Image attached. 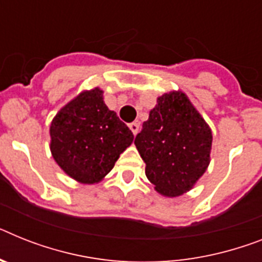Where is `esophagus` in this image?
Here are the masks:
<instances>
[{
    "label": "esophagus",
    "instance_id": "obj_1",
    "mask_svg": "<svg viewBox=\"0 0 262 262\" xmlns=\"http://www.w3.org/2000/svg\"><path fill=\"white\" fill-rule=\"evenodd\" d=\"M129 127H130V130L133 132V135L136 136L138 132H140V122H138V121H135V122L129 124Z\"/></svg>",
    "mask_w": 262,
    "mask_h": 262
}]
</instances>
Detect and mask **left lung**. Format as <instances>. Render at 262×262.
I'll list each match as a JSON object with an SVG mask.
<instances>
[{
    "instance_id": "left-lung-1",
    "label": "left lung",
    "mask_w": 262,
    "mask_h": 262,
    "mask_svg": "<svg viewBox=\"0 0 262 262\" xmlns=\"http://www.w3.org/2000/svg\"><path fill=\"white\" fill-rule=\"evenodd\" d=\"M212 141V129L192 101L173 90L157 98L135 145L156 190L164 197H179L206 172Z\"/></svg>"
}]
</instances>
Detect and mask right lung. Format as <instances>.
<instances>
[{
  "label": "right lung",
  "instance_id": "obj_1",
  "mask_svg": "<svg viewBox=\"0 0 262 262\" xmlns=\"http://www.w3.org/2000/svg\"><path fill=\"white\" fill-rule=\"evenodd\" d=\"M50 151L70 179L93 185L105 179L135 140L130 129L104 102L100 88L82 90L50 124Z\"/></svg>",
  "mask_w": 262,
  "mask_h": 262
}]
</instances>
